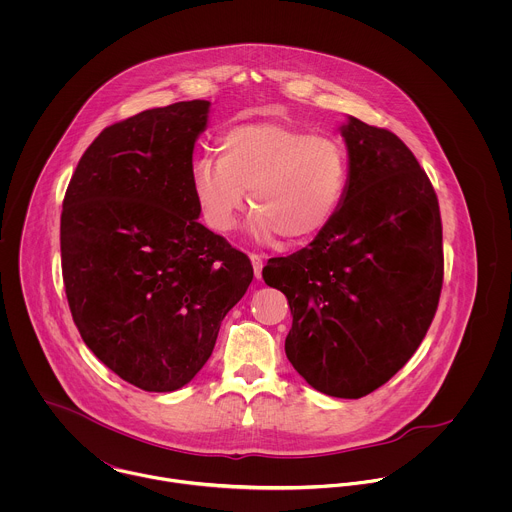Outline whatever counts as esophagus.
Masks as SVG:
<instances>
[{
	"instance_id": "1",
	"label": "esophagus",
	"mask_w": 512,
	"mask_h": 512,
	"mask_svg": "<svg viewBox=\"0 0 512 512\" xmlns=\"http://www.w3.org/2000/svg\"><path fill=\"white\" fill-rule=\"evenodd\" d=\"M252 266H254V276L262 278V266H264V256L262 254H250Z\"/></svg>"
}]
</instances>
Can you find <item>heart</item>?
<instances>
[{
	"label": "heart",
	"mask_w": 512,
	"mask_h": 512,
	"mask_svg": "<svg viewBox=\"0 0 512 512\" xmlns=\"http://www.w3.org/2000/svg\"><path fill=\"white\" fill-rule=\"evenodd\" d=\"M349 183V155L333 136L276 122L240 124L219 138V157L191 167V187L207 224L230 232L250 203L258 236L305 240L339 211Z\"/></svg>",
	"instance_id": "obj_1"
}]
</instances>
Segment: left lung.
<instances>
[{
    "mask_svg": "<svg viewBox=\"0 0 512 512\" xmlns=\"http://www.w3.org/2000/svg\"><path fill=\"white\" fill-rule=\"evenodd\" d=\"M343 203L313 242L270 258L262 278L286 293V355L319 392L363 398L424 341L443 284L438 195L408 146L357 118Z\"/></svg>",
    "mask_w": 512,
    "mask_h": 512,
    "instance_id": "obj_1",
    "label": "left lung"
}]
</instances>
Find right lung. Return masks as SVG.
Listing matches in <instances>:
<instances>
[{
	"instance_id": "add662e5",
	"label": "right lung",
	"mask_w": 512,
	"mask_h": 512,
	"mask_svg": "<svg viewBox=\"0 0 512 512\" xmlns=\"http://www.w3.org/2000/svg\"><path fill=\"white\" fill-rule=\"evenodd\" d=\"M211 102L144 110L100 132L61 213L63 282L86 347L147 390L185 386L246 293L250 258L199 222L193 147Z\"/></svg>"
}]
</instances>
